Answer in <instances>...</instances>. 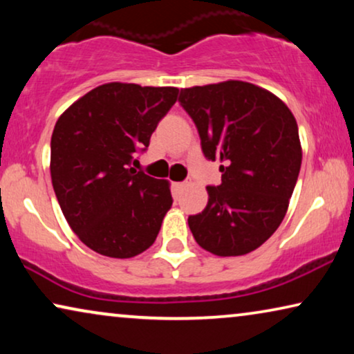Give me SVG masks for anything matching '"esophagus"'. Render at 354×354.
Instances as JSON below:
<instances>
[{"label":"esophagus","instance_id":"1","mask_svg":"<svg viewBox=\"0 0 354 354\" xmlns=\"http://www.w3.org/2000/svg\"><path fill=\"white\" fill-rule=\"evenodd\" d=\"M187 185V183L185 182H176V183H174V192H176V193H178V192H180L182 190V188L183 187H185Z\"/></svg>","mask_w":354,"mask_h":354}]
</instances>
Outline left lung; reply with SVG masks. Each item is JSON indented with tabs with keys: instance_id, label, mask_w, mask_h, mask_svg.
Here are the masks:
<instances>
[{
	"instance_id": "obj_1",
	"label": "left lung",
	"mask_w": 354,
	"mask_h": 354,
	"mask_svg": "<svg viewBox=\"0 0 354 354\" xmlns=\"http://www.w3.org/2000/svg\"><path fill=\"white\" fill-rule=\"evenodd\" d=\"M178 103L195 122L206 159L221 161V185L207 187V205L188 216L196 243L217 256L259 248L283 221L301 167L292 111L248 82L180 90Z\"/></svg>"
}]
</instances>
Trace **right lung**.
<instances>
[{
	"instance_id": "right-lung-1",
	"label": "right lung",
	"mask_w": 354,
	"mask_h": 354,
	"mask_svg": "<svg viewBox=\"0 0 354 354\" xmlns=\"http://www.w3.org/2000/svg\"><path fill=\"white\" fill-rule=\"evenodd\" d=\"M174 86L104 84L77 100L51 135V182L77 236L96 253L133 258L154 243L172 206L169 182L135 171Z\"/></svg>"
}]
</instances>
